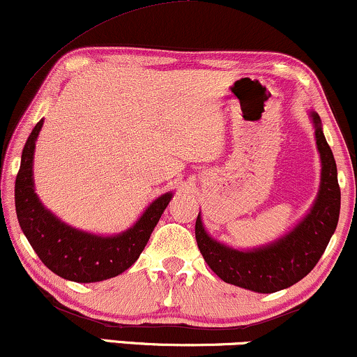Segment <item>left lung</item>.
<instances>
[{"instance_id":"left-lung-1","label":"left lung","mask_w":357,"mask_h":357,"mask_svg":"<svg viewBox=\"0 0 357 357\" xmlns=\"http://www.w3.org/2000/svg\"><path fill=\"white\" fill-rule=\"evenodd\" d=\"M316 126V144L321 153V187L316 204L307 217L283 238L253 252H238L210 238L195 222V238L206 265L225 283L257 293H275L288 288L316 266L336 230L341 208L337 169L318 114H311Z\"/></svg>"}]
</instances>
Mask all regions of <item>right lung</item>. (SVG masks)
Listing matches in <instances>:
<instances>
[{
    "instance_id": "right-lung-1",
    "label": "right lung",
    "mask_w": 357,
    "mask_h": 357,
    "mask_svg": "<svg viewBox=\"0 0 357 357\" xmlns=\"http://www.w3.org/2000/svg\"><path fill=\"white\" fill-rule=\"evenodd\" d=\"M43 121L26 140L15 183L17 222L39 259L61 278L94 283L121 275L137 261L172 193L158 197L130 230L117 236L91 235L64 225L41 205L33 187V155Z\"/></svg>"
}]
</instances>
